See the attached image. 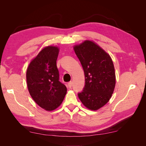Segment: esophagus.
Instances as JSON below:
<instances>
[{"mask_svg": "<svg viewBox=\"0 0 146 146\" xmlns=\"http://www.w3.org/2000/svg\"><path fill=\"white\" fill-rule=\"evenodd\" d=\"M72 85H73V82H70L68 83V87H69L70 88H71V86H72Z\"/></svg>", "mask_w": 146, "mask_h": 146, "instance_id": "34e87169", "label": "esophagus"}]
</instances>
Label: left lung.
<instances>
[{
  "label": "left lung",
  "mask_w": 146,
  "mask_h": 146,
  "mask_svg": "<svg viewBox=\"0 0 146 146\" xmlns=\"http://www.w3.org/2000/svg\"><path fill=\"white\" fill-rule=\"evenodd\" d=\"M85 73V85L78 94L88 109L97 110L104 107L112 95L116 78L109 54L93 41L86 40L73 46Z\"/></svg>",
  "instance_id": "1"
}]
</instances>
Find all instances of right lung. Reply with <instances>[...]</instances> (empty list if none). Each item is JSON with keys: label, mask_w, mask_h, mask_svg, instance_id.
<instances>
[{"label": "right lung", "mask_w": 146, "mask_h": 146, "mask_svg": "<svg viewBox=\"0 0 146 146\" xmlns=\"http://www.w3.org/2000/svg\"><path fill=\"white\" fill-rule=\"evenodd\" d=\"M60 49L46 46L30 62L26 71L27 88L40 107L52 111L63 102L67 89L59 81L56 60Z\"/></svg>", "instance_id": "1"}]
</instances>
